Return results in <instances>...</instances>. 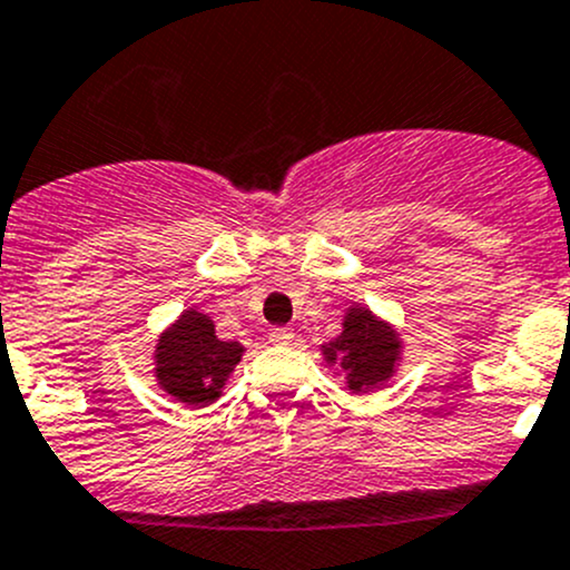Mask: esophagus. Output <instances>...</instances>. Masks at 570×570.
Instances as JSON below:
<instances>
[{"mask_svg":"<svg viewBox=\"0 0 570 570\" xmlns=\"http://www.w3.org/2000/svg\"><path fill=\"white\" fill-rule=\"evenodd\" d=\"M269 342H273V344H292V342H295V331H292V327H273V331H269Z\"/></svg>","mask_w":570,"mask_h":570,"instance_id":"1","label":"esophagus"}]
</instances>
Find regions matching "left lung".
Segmentation results:
<instances>
[{
  "instance_id": "left-lung-1",
  "label": "left lung",
  "mask_w": 570,
  "mask_h": 570,
  "mask_svg": "<svg viewBox=\"0 0 570 570\" xmlns=\"http://www.w3.org/2000/svg\"><path fill=\"white\" fill-rule=\"evenodd\" d=\"M322 361L344 377L350 394H370L386 386L402 361V333L364 303H353L342 317V333L320 344Z\"/></svg>"
}]
</instances>
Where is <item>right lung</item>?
I'll use <instances>...</instances> for the list:
<instances>
[{"instance_id": "right-lung-1", "label": "right lung", "mask_w": 570, "mask_h": 570, "mask_svg": "<svg viewBox=\"0 0 570 570\" xmlns=\"http://www.w3.org/2000/svg\"><path fill=\"white\" fill-rule=\"evenodd\" d=\"M243 353L245 344L217 338L209 314L187 308L154 344V377L184 407H206L220 400Z\"/></svg>"}]
</instances>
